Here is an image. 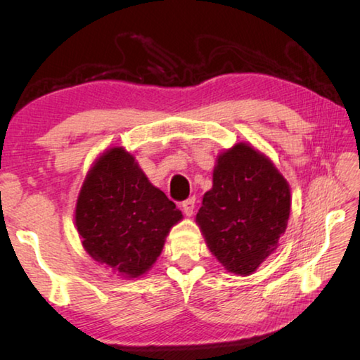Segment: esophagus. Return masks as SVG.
Masks as SVG:
<instances>
[{
  "instance_id": "1",
  "label": "esophagus",
  "mask_w": 360,
  "mask_h": 360,
  "mask_svg": "<svg viewBox=\"0 0 360 360\" xmlns=\"http://www.w3.org/2000/svg\"><path fill=\"white\" fill-rule=\"evenodd\" d=\"M195 210V198H187L186 202H182V211L187 217H191L193 214Z\"/></svg>"
}]
</instances>
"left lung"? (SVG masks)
<instances>
[{
    "instance_id": "8db88e82",
    "label": "left lung",
    "mask_w": 360,
    "mask_h": 360,
    "mask_svg": "<svg viewBox=\"0 0 360 360\" xmlns=\"http://www.w3.org/2000/svg\"><path fill=\"white\" fill-rule=\"evenodd\" d=\"M290 202L288 181L270 158L249 143H236L217 155L212 187L195 221L219 264L248 276L278 248Z\"/></svg>"
}]
</instances>
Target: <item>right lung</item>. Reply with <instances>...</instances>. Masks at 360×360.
Instances as JSON below:
<instances>
[{
	"label": "right lung",
	"instance_id": "add662e5",
	"mask_svg": "<svg viewBox=\"0 0 360 360\" xmlns=\"http://www.w3.org/2000/svg\"><path fill=\"white\" fill-rule=\"evenodd\" d=\"M181 219L182 212L150 184L122 146L108 148L95 158L75 210L85 252L122 278L148 273Z\"/></svg>",
	"mask_w": 360,
	"mask_h": 360
}]
</instances>
